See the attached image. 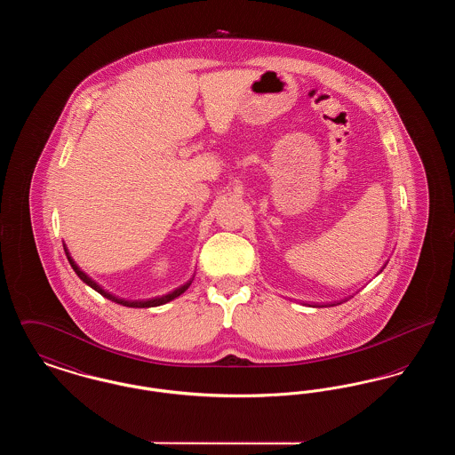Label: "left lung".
I'll use <instances>...</instances> for the list:
<instances>
[{"label":"left lung","mask_w":455,"mask_h":455,"mask_svg":"<svg viewBox=\"0 0 455 455\" xmlns=\"http://www.w3.org/2000/svg\"><path fill=\"white\" fill-rule=\"evenodd\" d=\"M380 271H382V269H380ZM332 305H336V303H327V305H319V303H317V305H314V307H332Z\"/></svg>","instance_id":"8db88e82"}]
</instances>
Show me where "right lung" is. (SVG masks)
Listing matches in <instances>:
<instances>
[{"label": "right lung", "instance_id": "right-lung-1", "mask_svg": "<svg viewBox=\"0 0 455 455\" xmlns=\"http://www.w3.org/2000/svg\"><path fill=\"white\" fill-rule=\"evenodd\" d=\"M65 252L66 258L69 260V264H71V267H73V271L78 275V278L82 280L84 283H87L90 288H93L95 291H99L102 297H106L108 300H112V302L121 303V305H124V307H132V308H147V307H158V305H164V303L171 302L173 299H177L179 295H182L188 288H189V284L193 283V278L189 280V282L186 283V284H182V286H179V288H175L173 291L171 293H167V295H162V297H155V299H150V300H124V299H119V297H116V295H112V293H108L106 291L100 284H97V283L93 282L88 275H85L78 266H76V262L71 259V256H69V252H68V249H66L65 245Z\"/></svg>", "mask_w": 455, "mask_h": 455}]
</instances>
